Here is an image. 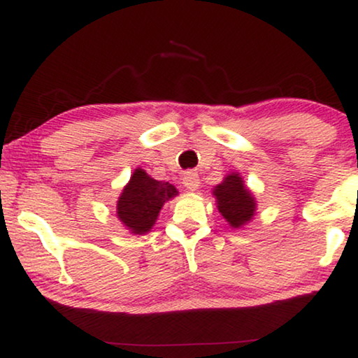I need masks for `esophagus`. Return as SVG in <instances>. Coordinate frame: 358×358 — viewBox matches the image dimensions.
Segmentation results:
<instances>
[{"mask_svg":"<svg viewBox=\"0 0 358 358\" xmlns=\"http://www.w3.org/2000/svg\"><path fill=\"white\" fill-rule=\"evenodd\" d=\"M182 184L187 187L189 190H197L199 185H200V178L197 173H194V171H189V173L184 174L182 178Z\"/></svg>","mask_w":358,"mask_h":358,"instance_id":"1","label":"esophagus"}]
</instances>
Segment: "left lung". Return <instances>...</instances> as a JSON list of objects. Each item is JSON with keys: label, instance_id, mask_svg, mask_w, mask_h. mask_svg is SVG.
Wrapping results in <instances>:
<instances>
[{"label": "left lung", "instance_id": "left-lung-1", "mask_svg": "<svg viewBox=\"0 0 358 358\" xmlns=\"http://www.w3.org/2000/svg\"><path fill=\"white\" fill-rule=\"evenodd\" d=\"M213 195L217 199L218 212L229 223V227L241 228L254 217L256 200L238 173L228 174L223 182L213 189Z\"/></svg>", "mask_w": 358, "mask_h": 358}]
</instances>
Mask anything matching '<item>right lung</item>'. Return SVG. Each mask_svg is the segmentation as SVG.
Wrapping results in <instances>:
<instances>
[{
	"mask_svg": "<svg viewBox=\"0 0 358 358\" xmlns=\"http://www.w3.org/2000/svg\"><path fill=\"white\" fill-rule=\"evenodd\" d=\"M178 195L173 184L156 180L143 169H135L117 202V217L134 234L148 233L166 200Z\"/></svg>",
	"mask_w": 358,
	"mask_h": 358,
	"instance_id": "right-lung-1",
	"label": "right lung"
}]
</instances>
